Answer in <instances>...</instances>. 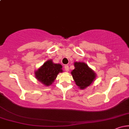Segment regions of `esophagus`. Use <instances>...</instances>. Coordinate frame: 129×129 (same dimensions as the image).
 <instances>
[{"instance_id":"obj_1","label":"esophagus","mask_w":129,"mask_h":129,"mask_svg":"<svg viewBox=\"0 0 129 129\" xmlns=\"http://www.w3.org/2000/svg\"><path fill=\"white\" fill-rule=\"evenodd\" d=\"M64 69L66 72H69V66H64Z\"/></svg>"}]
</instances>
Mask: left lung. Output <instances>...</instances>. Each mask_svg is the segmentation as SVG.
<instances>
[{
	"mask_svg": "<svg viewBox=\"0 0 129 129\" xmlns=\"http://www.w3.org/2000/svg\"><path fill=\"white\" fill-rule=\"evenodd\" d=\"M74 66L75 69L71 74L76 85L81 89H84L94 81L96 75L85 63L75 62Z\"/></svg>",
	"mask_w": 129,
	"mask_h": 129,
	"instance_id": "1",
	"label": "left lung"
}]
</instances>
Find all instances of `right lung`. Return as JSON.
I'll return each instance as SVG.
<instances>
[{"instance_id": "obj_1", "label": "right lung", "mask_w": 129, "mask_h": 129, "mask_svg": "<svg viewBox=\"0 0 129 129\" xmlns=\"http://www.w3.org/2000/svg\"><path fill=\"white\" fill-rule=\"evenodd\" d=\"M62 66L59 63H54L52 60L46 61L38 70L35 72V77L45 86L51 85L57 75L62 72Z\"/></svg>"}]
</instances>
